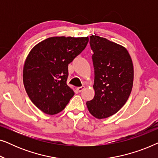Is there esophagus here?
I'll return each instance as SVG.
<instances>
[{
	"label": "esophagus",
	"instance_id": "1",
	"mask_svg": "<svg viewBox=\"0 0 158 158\" xmlns=\"http://www.w3.org/2000/svg\"><path fill=\"white\" fill-rule=\"evenodd\" d=\"M84 88H85V87H84V86H81V87L77 88V91H78L79 93H81V92L83 91Z\"/></svg>",
	"mask_w": 158,
	"mask_h": 158
}]
</instances>
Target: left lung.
<instances>
[{
  "instance_id": "1",
  "label": "left lung",
  "mask_w": 158,
  "mask_h": 158,
  "mask_svg": "<svg viewBox=\"0 0 158 158\" xmlns=\"http://www.w3.org/2000/svg\"><path fill=\"white\" fill-rule=\"evenodd\" d=\"M94 68V98L86 102L97 118L116 114L128 100L133 85L134 68L126 49L98 36H90Z\"/></svg>"
}]
</instances>
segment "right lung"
Segmentation results:
<instances>
[{
	"label": "right lung",
	"instance_id": "1",
	"mask_svg": "<svg viewBox=\"0 0 158 158\" xmlns=\"http://www.w3.org/2000/svg\"><path fill=\"white\" fill-rule=\"evenodd\" d=\"M88 42V37L55 36L40 42L29 52L23 67V85L31 101L44 113L62 111L74 96L67 85L68 64Z\"/></svg>",
	"mask_w": 158,
	"mask_h": 158
}]
</instances>
